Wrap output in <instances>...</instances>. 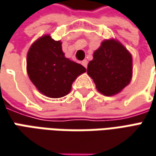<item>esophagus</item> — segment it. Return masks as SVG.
<instances>
[{"label": "esophagus", "instance_id": "esophagus-1", "mask_svg": "<svg viewBox=\"0 0 156 156\" xmlns=\"http://www.w3.org/2000/svg\"><path fill=\"white\" fill-rule=\"evenodd\" d=\"M81 64H82L83 66H85V68L87 67V61H86V60H83V61L81 62Z\"/></svg>", "mask_w": 156, "mask_h": 156}]
</instances>
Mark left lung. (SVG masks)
Listing matches in <instances>:
<instances>
[{
  "label": "left lung",
  "instance_id": "left-lung-1",
  "mask_svg": "<svg viewBox=\"0 0 156 156\" xmlns=\"http://www.w3.org/2000/svg\"><path fill=\"white\" fill-rule=\"evenodd\" d=\"M87 74L93 79L100 93L115 95L131 81L132 55L117 40H105L94 51L93 59L87 66Z\"/></svg>",
  "mask_w": 156,
  "mask_h": 156
}]
</instances>
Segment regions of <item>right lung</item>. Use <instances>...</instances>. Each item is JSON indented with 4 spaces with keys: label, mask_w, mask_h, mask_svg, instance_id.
I'll return each instance as SVG.
<instances>
[{
    "label": "right lung",
    "mask_w": 156,
    "mask_h": 156,
    "mask_svg": "<svg viewBox=\"0 0 156 156\" xmlns=\"http://www.w3.org/2000/svg\"><path fill=\"white\" fill-rule=\"evenodd\" d=\"M86 71L83 65L65 57L61 41L44 35L30 46L27 54V72L31 82L47 97L67 95L71 85Z\"/></svg>",
    "instance_id": "obj_1"
}]
</instances>
